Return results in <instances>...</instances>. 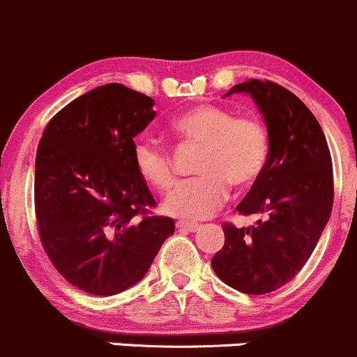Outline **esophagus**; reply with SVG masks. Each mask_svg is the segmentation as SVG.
<instances>
[{"mask_svg":"<svg viewBox=\"0 0 357 357\" xmlns=\"http://www.w3.org/2000/svg\"><path fill=\"white\" fill-rule=\"evenodd\" d=\"M176 228L185 229V231H197L200 228V225L197 222H190V221H178L176 222Z\"/></svg>","mask_w":357,"mask_h":357,"instance_id":"34e87169","label":"esophagus"}]
</instances>
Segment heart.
<instances>
[{
	"mask_svg": "<svg viewBox=\"0 0 357 357\" xmlns=\"http://www.w3.org/2000/svg\"><path fill=\"white\" fill-rule=\"evenodd\" d=\"M172 135L185 145L200 146L195 171L200 176L183 181L165 199L164 211L181 219H205L229 195V185L248 188L268 167L271 142L264 122L255 115H236L226 107L200 103L172 121ZM135 165L157 192L176 181L171 153L143 139L135 145Z\"/></svg>",
	"mask_w": 357,
	"mask_h": 357,
	"instance_id": "1",
	"label": "heart"
}]
</instances>
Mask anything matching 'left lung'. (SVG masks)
Here are the masks:
<instances>
[{"label": "left lung", "mask_w": 357, "mask_h": 357, "mask_svg": "<svg viewBox=\"0 0 357 357\" xmlns=\"http://www.w3.org/2000/svg\"><path fill=\"white\" fill-rule=\"evenodd\" d=\"M231 93L254 98L271 142L264 174L236 211L268 218L248 228L222 225L225 247L211 264L226 285L262 295L287 285L311 257L332 214V157L319 122L289 89L248 79L225 96Z\"/></svg>", "instance_id": "obj_1"}]
</instances>
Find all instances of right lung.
<instances>
[{
	"label": "right lung",
	"instance_id": "right-lung-1",
	"mask_svg": "<svg viewBox=\"0 0 357 357\" xmlns=\"http://www.w3.org/2000/svg\"><path fill=\"white\" fill-rule=\"evenodd\" d=\"M153 100L110 82L68 103L36 153L34 207L43 248L70 285L115 295L138 283L174 233L135 165V136Z\"/></svg>",
	"mask_w": 357,
	"mask_h": 357
}]
</instances>
